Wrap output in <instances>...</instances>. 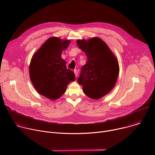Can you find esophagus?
Masks as SVG:
<instances>
[{"instance_id":"esophagus-1","label":"esophagus","mask_w":155,"mask_h":155,"mask_svg":"<svg viewBox=\"0 0 155 155\" xmlns=\"http://www.w3.org/2000/svg\"><path fill=\"white\" fill-rule=\"evenodd\" d=\"M74 73H75V77H77L78 75V71L76 69V70H74Z\"/></svg>"}]
</instances>
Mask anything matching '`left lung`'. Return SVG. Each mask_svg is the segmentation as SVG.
Listing matches in <instances>:
<instances>
[{"mask_svg": "<svg viewBox=\"0 0 155 155\" xmlns=\"http://www.w3.org/2000/svg\"><path fill=\"white\" fill-rule=\"evenodd\" d=\"M77 43L87 56L78 83L83 85V91L87 96L101 99L113 89L117 82L120 71L117 58L99 37L78 40Z\"/></svg>", "mask_w": 155, "mask_h": 155, "instance_id": "obj_1", "label": "left lung"}]
</instances>
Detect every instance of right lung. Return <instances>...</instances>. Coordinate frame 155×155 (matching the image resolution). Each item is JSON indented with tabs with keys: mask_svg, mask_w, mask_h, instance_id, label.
Segmentation results:
<instances>
[{
	"mask_svg": "<svg viewBox=\"0 0 155 155\" xmlns=\"http://www.w3.org/2000/svg\"><path fill=\"white\" fill-rule=\"evenodd\" d=\"M71 41L56 37L49 38L33 55L29 65L31 80L38 93L56 100L66 91L71 81H75L74 72L67 69L62 59L63 50Z\"/></svg>",
	"mask_w": 155,
	"mask_h": 155,
	"instance_id": "add662e5",
	"label": "right lung"
}]
</instances>
